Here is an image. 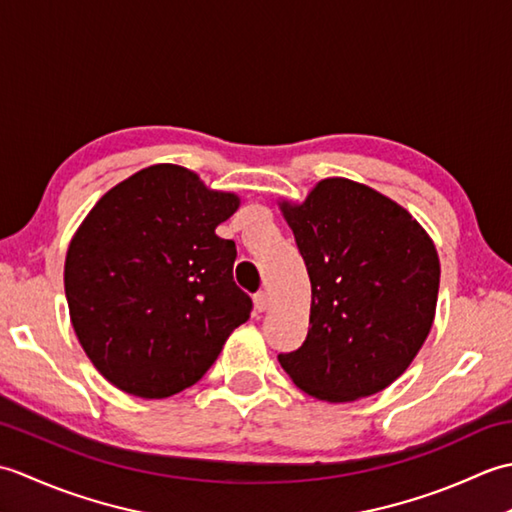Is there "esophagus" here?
Here are the masks:
<instances>
[{
	"label": "esophagus",
	"mask_w": 512,
	"mask_h": 512,
	"mask_svg": "<svg viewBox=\"0 0 512 512\" xmlns=\"http://www.w3.org/2000/svg\"><path fill=\"white\" fill-rule=\"evenodd\" d=\"M253 301H255V310L257 312H264L268 308V301H270L268 299V292H264V290L257 292V295L253 297Z\"/></svg>",
	"instance_id": "esophagus-1"
}]
</instances>
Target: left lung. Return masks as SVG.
<instances>
[{
  "label": "left lung",
  "mask_w": 512,
  "mask_h": 512,
  "mask_svg": "<svg viewBox=\"0 0 512 512\" xmlns=\"http://www.w3.org/2000/svg\"><path fill=\"white\" fill-rule=\"evenodd\" d=\"M279 206L312 284L308 336L299 350L279 354L281 367L319 400L378 394L429 336L436 246L400 204L345 178L321 180L301 204Z\"/></svg>",
  "instance_id": "1"
}]
</instances>
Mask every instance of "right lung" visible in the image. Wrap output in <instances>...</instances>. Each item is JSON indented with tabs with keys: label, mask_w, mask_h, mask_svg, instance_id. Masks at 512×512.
<instances>
[{
	"label": "right lung",
	"mask_w": 512,
	"mask_h": 512,
	"mask_svg": "<svg viewBox=\"0 0 512 512\" xmlns=\"http://www.w3.org/2000/svg\"><path fill=\"white\" fill-rule=\"evenodd\" d=\"M237 206L189 169L154 165L107 191L74 233L63 273L72 328L114 387L178 394L248 321L235 242L215 235Z\"/></svg>",
	"instance_id": "1"
}]
</instances>
